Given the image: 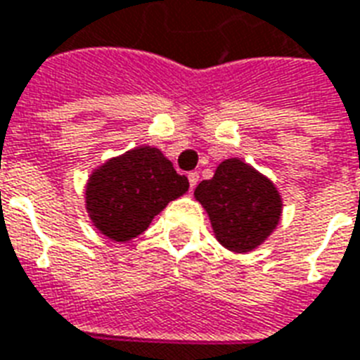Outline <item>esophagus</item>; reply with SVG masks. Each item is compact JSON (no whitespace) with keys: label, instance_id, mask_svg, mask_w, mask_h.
Segmentation results:
<instances>
[{"label":"esophagus","instance_id":"obj_1","mask_svg":"<svg viewBox=\"0 0 360 360\" xmlns=\"http://www.w3.org/2000/svg\"><path fill=\"white\" fill-rule=\"evenodd\" d=\"M198 181H200V175L196 174V172H191L188 174V183H191V191L194 188V186L198 185Z\"/></svg>","mask_w":360,"mask_h":360}]
</instances>
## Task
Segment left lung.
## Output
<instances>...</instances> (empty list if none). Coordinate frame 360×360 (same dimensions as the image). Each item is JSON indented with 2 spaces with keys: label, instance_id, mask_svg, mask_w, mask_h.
<instances>
[{
  "label": "left lung",
  "instance_id": "left-lung-1",
  "mask_svg": "<svg viewBox=\"0 0 360 360\" xmlns=\"http://www.w3.org/2000/svg\"><path fill=\"white\" fill-rule=\"evenodd\" d=\"M194 198L210 217L217 241L234 253H249L278 229L283 200L278 186L241 158H226Z\"/></svg>",
  "mask_w": 360,
  "mask_h": 360
}]
</instances>
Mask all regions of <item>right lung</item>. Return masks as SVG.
I'll return each instance as SVG.
<instances>
[{"label": "right lung", "mask_w": 360, "mask_h": 360, "mask_svg": "<svg viewBox=\"0 0 360 360\" xmlns=\"http://www.w3.org/2000/svg\"><path fill=\"white\" fill-rule=\"evenodd\" d=\"M186 191L188 179L175 172L162 150L141 145L109 158L90 174L84 207L96 229L120 243L145 232Z\"/></svg>", "instance_id": "right-lung-1"}]
</instances>
